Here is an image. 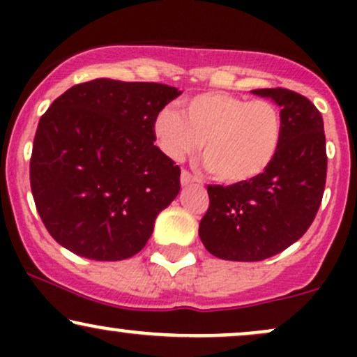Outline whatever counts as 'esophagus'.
Listing matches in <instances>:
<instances>
[{"label": "esophagus", "instance_id": "1", "mask_svg": "<svg viewBox=\"0 0 357 357\" xmlns=\"http://www.w3.org/2000/svg\"><path fill=\"white\" fill-rule=\"evenodd\" d=\"M195 181H196L195 176H191V173H188V171H183V173H181V184H183V186H188V184H191Z\"/></svg>", "mask_w": 357, "mask_h": 357}]
</instances>
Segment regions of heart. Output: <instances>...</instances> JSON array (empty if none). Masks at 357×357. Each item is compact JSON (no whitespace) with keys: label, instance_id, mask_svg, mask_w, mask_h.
<instances>
[{"label":"heart","instance_id":"b5f03b06","mask_svg":"<svg viewBox=\"0 0 357 357\" xmlns=\"http://www.w3.org/2000/svg\"><path fill=\"white\" fill-rule=\"evenodd\" d=\"M282 116L270 100H245L228 92H203L155 114L153 132L173 161L198 153L221 183L240 184L272 165L282 142ZM205 144H202V141Z\"/></svg>","mask_w":357,"mask_h":357}]
</instances>
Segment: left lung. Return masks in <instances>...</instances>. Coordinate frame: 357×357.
Returning <instances> with one entry per match:
<instances>
[{"label": "left lung", "instance_id": "left-lung-1", "mask_svg": "<svg viewBox=\"0 0 357 357\" xmlns=\"http://www.w3.org/2000/svg\"><path fill=\"white\" fill-rule=\"evenodd\" d=\"M252 92L280 105L278 153L247 183L208 186L210 206L199 221L204 248L233 261L265 260L296 243L312 225L326 188V134L317 107L289 89Z\"/></svg>", "mask_w": 357, "mask_h": 357}]
</instances>
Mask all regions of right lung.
I'll use <instances>...</instances> for the list:
<instances>
[{
	"label": "right lung",
	"instance_id": "add662e5",
	"mask_svg": "<svg viewBox=\"0 0 357 357\" xmlns=\"http://www.w3.org/2000/svg\"><path fill=\"white\" fill-rule=\"evenodd\" d=\"M178 96L165 84L96 79L53 100L35 134L30 184L61 247L97 261L144 248L181 188V169L153 132L155 114Z\"/></svg>",
	"mask_w": 357,
	"mask_h": 357
}]
</instances>
